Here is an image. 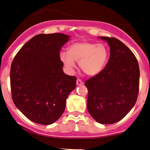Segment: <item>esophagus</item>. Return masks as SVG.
I'll return each mask as SVG.
<instances>
[{
    "instance_id": "34e87169",
    "label": "esophagus",
    "mask_w": 150,
    "mask_h": 150,
    "mask_svg": "<svg viewBox=\"0 0 150 150\" xmlns=\"http://www.w3.org/2000/svg\"><path fill=\"white\" fill-rule=\"evenodd\" d=\"M76 84H77V86H80V85H83V83L80 79H77Z\"/></svg>"
}]
</instances>
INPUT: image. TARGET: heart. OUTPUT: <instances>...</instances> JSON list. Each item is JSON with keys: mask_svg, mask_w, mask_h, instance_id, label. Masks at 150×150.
<instances>
[{"mask_svg": "<svg viewBox=\"0 0 150 150\" xmlns=\"http://www.w3.org/2000/svg\"><path fill=\"white\" fill-rule=\"evenodd\" d=\"M62 62L68 70L75 67V62H79L80 68L88 75H95L100 72L108 59V50L105 45L94 42H81L71 45L68 52L59 54Z\"/></svg>", "mask_w": 150, "mask_h": 150, "instance_id": "b5f03b06", "label": "heart"}]
</instances>
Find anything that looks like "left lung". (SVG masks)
<instances>
[{
    "label": "left lung",
    "mask_w": 150,
    "mask_h": 150,
    "mask_svg": "<svg viewBox=\"0 0 150 150\" xmlns=\"http://www.w3.org/2000/svg\"><path fill=\"white\" fill-rule=\"evenodd\" d=\"M110 46L106 65L85 83L88 111L102 124L118 122L134 107L139 88V67L134 53L119 39L100 37Z\"/></svg>",
    "instance_id": "8db88e82"
}]
</instances>
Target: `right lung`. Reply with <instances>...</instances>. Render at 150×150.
Instances as JSON below:
<instances>
[{
	"instance_id": "1",
	"label": "right lung",
	"mask_w": 150,
	"mask_h": 150,
	"mask_svg": "<svg viewBox=\"0 0 150 150\" xmlns=\"http://www.w3.org/2000/svg\"><path fill=\"white\" fill-rule=\"evenodd\" d=\"M69 36L40 34L20 49L10 72L13 101L26 118L37 124L55 122L65 108L66 99L77 78L63 72L59 51Z\"/></svg>"
}]
</instances>
